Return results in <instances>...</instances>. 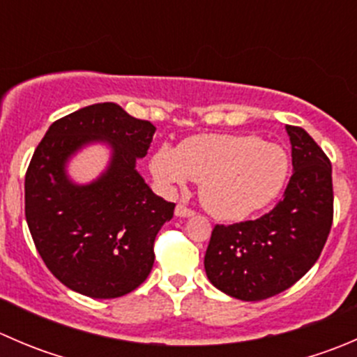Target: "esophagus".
<instances>
[{
  "mask_svg": "<svg viewBox=\"0 0 357 357\" xmlns=\"http://www.w3.org/2000/svg\"><path fill=\"white\" fill-rule=\"evenodd\" d=\"M193 214H195V211L188 208L185 204L176 205V215H178V218H190V215H193Z\"/></svg>",
  "mask_w": 357,
  "mask_h": 357,
  "instance_id": "obj_1",
  "label": "esophagus"
}]
</instances>
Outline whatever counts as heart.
Listing matches in <instances>:
<instances>
[{"instance_id":"1","label":"heart","mask_w":357,"mask_h":357,"mask_svg":"<svg viewBox=\"0 0 357 357\" xmlns=\"http://www.w3.org/2000/svg\"><path fill=\"white\" fill-rule=\"evenodd\" d=\"M150 171L165 190L200 183V199L214 218L243 221L282 193L290 162L285 150L254 135H197L164 143L150 158Z\"/></svg>"}]
</instances>
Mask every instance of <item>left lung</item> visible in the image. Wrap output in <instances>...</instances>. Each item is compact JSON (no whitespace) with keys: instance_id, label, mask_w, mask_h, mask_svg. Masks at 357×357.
<instances>
[{"instance_id":"1","label":"left lung","mask_w":357,"mask_h":357,"mask_svg":"<svg viewBox=\"0 0 357 357\" xmlns=\"http://www.w3.org/2000/svg\"><path fill=\"white\" fill-rule=\"evenodd\" d=\"M291 174L285 195L255 221L215 225L205 252L207 278L240 301L290 289L314 266L333 222L332 164L298 126H287Z\"/></svg>"}]
</instances>
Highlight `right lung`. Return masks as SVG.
<instances>
[{"instance_id":"right-lung-1","label":"right lung","mask_w":357,"mask_h":357,"mask_svg":"<svg viewBox=\"0 0 357 357\" xmlns=\"http://www.w3.org/2000/svg\"><path fill=\"white\" fill-rule=\"evenodd\" d=\"M155 126L117 103H95L50 126L25 172V219L34 245L56 280L93 298L138 289L152 271L153 242L176 204L150 190L136 171ZM109 142L107 171L75 185L66 160L88 142Z\"/></svg>"}]
</instances>
